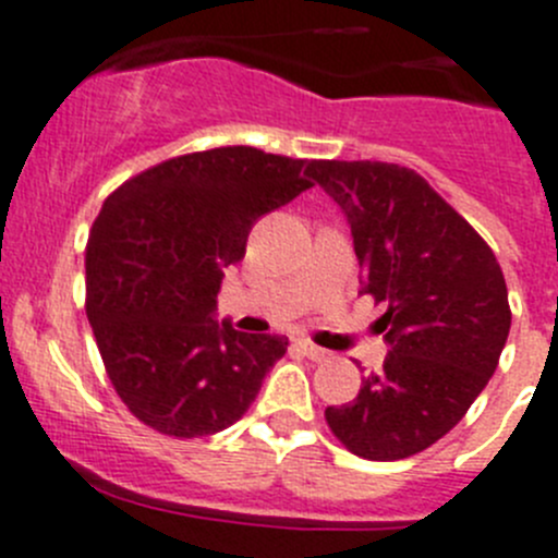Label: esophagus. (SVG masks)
Segmentation results:
<instances>
[{
  "mask_svg": "<svg viewBox=\"0 0 558 558\" xmlns=\"http://www.w3.org/2000/svg\"><path fill=\"white\" fill-rule=\"evenodd\" d=\"M296 347H300V352H303L305 357H311V361H316V363H322L327 355H330V352L322 350V347H316V343H311V341H296Z\"/></svg>",
  "mask_w": 558,
  "mask_h": 558,
  "instance_id": "obj_1",
  "label": "esophagus"
}]
</instances>
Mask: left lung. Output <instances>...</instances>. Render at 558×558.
<instances>
[{"instance_id":"8db88e82","label":"left lung","mask_w":558,"mask_h":558,"mask_svg":"<svg viewBox=\"0 0 558 558\" xmlns=\"http://www.w3.org/2000/svg\"><path fill=\"white\" fill-rule=\"evenodd\" d=\"M308 175L347 215L361 294L385 305L390 347L352 402L325 410L327 426L363 460H404L454 429L490 383L512 325L504 272L415 170L314 159Z\"/></svg>"}]
</instances>
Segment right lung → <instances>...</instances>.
I'll return each mask as SVG.
<instances>
[{
	"label": "right lung",
	"instance_id": "add662e5",
	"mask_svg": "<svg viewBox=\"0 0 558 558\" xmlns=\"http://www.w3.org/2000/svg\"><path fill=\"white\" fill-rule=\"evenodd\" d=\"M305 159L250 145L175 156L104 201L85 250V311L134 418L170 437L236 424L286 355V336L217 322L226 267L258 217L311 186Z\"/></svg>",
	"mask_w": 558,
	"mask_h": 558
}]
</instances>
